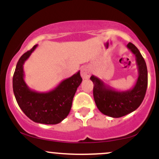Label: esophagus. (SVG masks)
Returning a JSON list of instances; mask_svg holds the SVG:
<instances>
[{
  "instance_id": "1",
  "label": "esophagus",
  "mask_w": 159,
  "mask_h": 159,
  "mask_svg": "<svg viewBox=\"0 0 159 159\" xmlns=\"http://www.w3.org/2000/svg\"><path fill=\"white\" fill-rule=\"evenodd\" d=\"M81 75L84 79H87L90 78V69L88 66H84L81 69Z\"/></svg>"
}]
</instances>
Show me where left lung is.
Here are the masks:
<instances>
[{
	"label": "left lung",
	"mask_w": 159,
	"mask_h": 159,
	"mask_svg": "<svg viewBox=\"0 0 159 159\" xmlns=\"http://www.w3.org/2000/svg\"><path fill=\"white\" fill-rule=\"evenodd\" d=\"M127 48L135 56L138 78L131 90L118 91L105 84L101 79L92 75L93 97L98 109L103 114L114 118L121 117L135 111L143 102L148 83L146 62L139 50L129 43Z\"/></svg>",
	"instance_id": "obj_1"
}]
</instances>
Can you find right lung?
<instances>
[{
    "instance_id": "add662e5",
    "label": "right lung",
    "mask_w": 159,
    "mask_h": 159,
    "mask_svg": "<svg viewBox=\"0 0 159 159\" xmlns=\"http://www.w3.org/2000/svg\"><path fill=\"white\" fill-rule=\"evenodd\" d=\"M37 45L19 58L12 78V88L18 105L28 118L35 123L54 125L63 121L71 110L72 100L82 81L80 71L61 81L46 93L33 90L24 79L23 65Z\"/></svg>"
}]
</instances>
